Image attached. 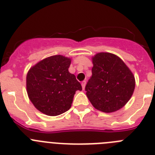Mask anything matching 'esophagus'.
I'll return each mask as SVG.
<instances>
[{
	"label": "esophagus",
	"instance_id": "obj_1",
	"mask_svg": "<svg viewBox=\"0 0 155 155\" xmlns=\"http://www.w3.org/2000/svg\"><path fill=\"white\" fill-rule=\"evenodd\" d=\"M85 85H86V81H81V86H82V88H83V89H84V87H85Z\"/></svg>",
	"mask_w": 155,
	"mask_h": 155
}]
</instances>
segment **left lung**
I'll return each mask as SVG.
<instances>
[{
  "label": "left lung",
  "instance_id": "1",
  "mask_svg": "<svg viewBox=\"0 0 155 155\" xmlns=\"http://www.w3.org/2000/svg\"><path fill=\"white\" fill-rule=\"evenodd\" d=\"M91 60L92 75L85 86L86 95L94 109L114 113L132 97L134 75L123 60L113 53H98Z\"/></svg>",
  "mask_w": 155,
  "mask_h": 155
}]
</instances>
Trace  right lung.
<instances>
[{"label": "right lung", "instance_id": "1", "mask_svg": "<svg viewBox=\"0 0 155 155\" xmlns=\"http://www.w3.org/2000/svg\"><path fill=\"white\" fill-rule=\"evenodd\" d=\"M71 63L70 57L51 56L28 70L27 94L34 106L43 114L56 116L67 112L75 92L82 90L75 75L68 71Z\"/></svg>", "mask_w": 155, "mask_h": 155}]
</instances>
